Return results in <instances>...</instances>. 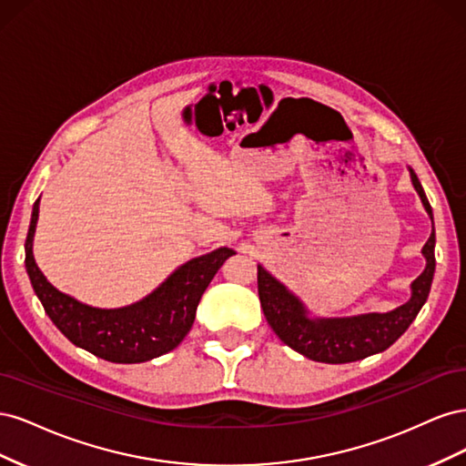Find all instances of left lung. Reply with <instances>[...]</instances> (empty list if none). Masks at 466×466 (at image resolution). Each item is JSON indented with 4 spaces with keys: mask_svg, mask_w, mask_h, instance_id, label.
Instances as JSON below:
<instances>
[{
    "mask_svg": "<svg viewBox=\"0 0 466 466\" xmlns=\"http://www.w3.org/2000/svg\"><path fill=\"white\" fill-rule=\"evenodd\" d=\"M410 178L420 194L428 216L433 221L431 206L426 198L416 173ZM435 235L431 231L421 248L426 268L412 281V298L389 313H370L342 319H311L305 305L258 264V298L264 317L278 338L305 358L322 363H350L385 351L410 327L420 309L424 307L435 272Z\"/></svg>",
    "mask_w": 466,
    "mask_h": 466,
    "instance_id": "left-lung-1",
    "label": "left lung"
}]
</instances>
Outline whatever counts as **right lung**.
<instances>
[{
  "mask_svg": "<svg viewBox=\"0 0 466 466\" xmlns=\"http://www.w3.org/2000/svg\"><path fill=\"white\" fill-rule=\"evenodd\" d=\"M38 202L40 198L33 206L25 241V266L36 298L69 342L112 363H142L175 350L192 329L209 281L235 255L233 248H216L178 266L142 301L120 309L91 307L56 289L38 270L33 257Z\"/></svg>",
  "mask_w": 466,
  "mask_h": 466,
  "instance_id": "add662e5",
  "label": "right lung"
}]
</instances>
